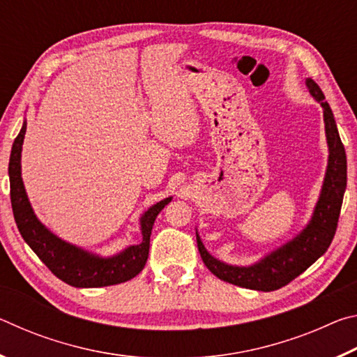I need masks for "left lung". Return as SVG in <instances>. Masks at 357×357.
<instances>
[{
  "label": "left lung",
  "mask_w": 357,
  "mask_h": 357,
  "mask_svg": "<svg viewBox=\"0 0 357 357\" xmlns=\"http://www.w3.org/2000/svg\"><path fill=\"white\" fill-rule=\"evenodd\" d=\"M307 86L313 98L321 102L324 108V128L329 146V162L321 195L317 203L315 213L309 225L288 244L269 253L261 261L247 268L229 266L211 257L204 249L203 243L197 234V245L203 263L220 280L233 283V285L258 289V291H274L288 285L296 277L312 266L328 250L334 239L338 217H340L343 193L347 189V154L343 143L338 135L334 114L328 102H326L321 88L307 78Z\"/></svg>",
  "instance_id": "8db88e82"
}]
</instances>
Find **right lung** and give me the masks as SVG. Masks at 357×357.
Instances as JSON below:
<instances>
[{"label":"right lung","instance_id":"1","mask_svg":"<svg viewBox=\"0 0 357 357\" xmlns=\"http://www.w3.org/2000/svg\"><path fill=\"white\" fill-rule=\"evenodd\" d=\"M26 123H23L20 134L17 135L12 144L9 159V181H10V203L12 213L17 223V228L31 247L33 252L40 258L48 269L55 274L59 280L77 288H98L116 285V283L128 282L142 273L149 253V238L157 214L164 209L170 198L159 202L151 206L142 217V234L143 241L138 245H130L118 255L110 258H102L93 253L84 252L69 243H64L55 234L48 231L34 215L31 204L28 202L25 187H23L20 157L22 144L25 138Z\"/></svg>","mask_w":357,"mask_h":357}]
</instances>
